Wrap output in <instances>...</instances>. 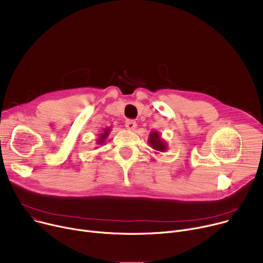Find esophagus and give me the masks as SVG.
I'll return each instance as SVG.
<instances>
[{
    "label": "esophagus",
    "instance_id": "34e87169",
    "mask_svg": "<svg viewBox=\"0 0 263 263\" xmlns=\"http://www.w3.org/2000/svg\"><path fill=\"white\" fill-rule=\"evenodd\" d=\"M124 124H126V128L128 130H134L136 128V122L132 119H127L126 122H124Z\"/></svg>",
    "mask_w": 263,
    "mask_h": 263
}]
</instances>
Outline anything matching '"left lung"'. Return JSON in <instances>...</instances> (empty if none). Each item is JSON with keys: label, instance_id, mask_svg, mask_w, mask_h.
Segmentation results:
<instances>
[{"label": "left lung", "instance_id": "left-lung-1", "mask_svg": "<svg viewBox=\"0 0 263 263\" xmlns=\"http://www.w3.org/2000/svg\"><path fill=\"white\" fill-rule=\"evenodd\" d=\"M148 143L150 147L155 149L156 151H160V153H165L167 150V143L165 142L162 137L161 133L158 131H151L148 137Z\"/></svg>", "mask_w": 263, "mask_h": 263}]
</instances>
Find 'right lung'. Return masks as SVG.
Wrapping results in <instances>:
<instances>
[{"mask_svg": "<svg viewBox=\"0 0 263 263\" xmlns=\"http://www.w3.org/2000/svg\"><path fill=\"white\" fill-rule=\"evenodd\" d=\"M110 131H112V130H110V128H108V127H107V128H104V129H103V132L100 133L98 139L96 140V144H97V145H103V144L105 143L106 139L108 137Z\"/></svg>", "mask_w": 263, "mask_h": 263, "instance_id": "1", "label": "right lung"}]
</instances>
